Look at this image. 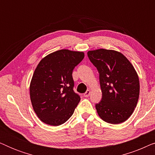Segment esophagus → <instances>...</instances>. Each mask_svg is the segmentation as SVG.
I'll list each match as a JSON object with an SVG mask.
<instances>
[{"instance_id":"34e87169","label":"esophagus","mask_w":155,"mask_h":155,"mask_svg":"<svg viewBox=\"0 0 155 155\" xmlns=\"http://www.w3.org/2000/svg\"><path fill=\"white\" fill-rule=\"evenodd\" d=\"M90 90H87L86 92L84 94V97H88L89 96H90Z\"/></svg>"}]
</instances>
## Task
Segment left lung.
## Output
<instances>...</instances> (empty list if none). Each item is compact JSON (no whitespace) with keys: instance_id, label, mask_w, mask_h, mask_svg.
<instances>
[{"instance_id":"left-lung-1","label":"left lung","mask_w":155,"mask_h":155,"mask_svg":"<svg viewBox=\"0 0 155 155\" xmlns=\"http://www.w3.org/2000/svg\"><path fill=\"white\" fill-rule=\"evenodd\" d=\"M99 73L102 98L95 107L105 122L118 124L128 119L136 107L140 94L138 75L124 55L100 48L87 52Z\"/></svg>"}]
</instances>
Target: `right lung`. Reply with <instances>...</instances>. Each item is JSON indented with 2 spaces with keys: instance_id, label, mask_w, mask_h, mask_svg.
Returning a JSON list of instances; mask_svg holds the SVG:
<instances>
[{
  "instance_id": "1",
  "label": "right lung",
  "mask_w": 155,
  "mask_h": 155,
  "mask_svg": "<svg viewBox=\"0 0 155 155\" xmlns=\"http://www.w3.org/2000/svg\"><path fill=\"white\" fill-rule=\"evenodd\" d=\"M84 57L83 52L56 51L42 58L29 87L32 107L42 122L57 126L66 122L80 101L73 91V71Z\"/></svg>"
}]
</instances>
